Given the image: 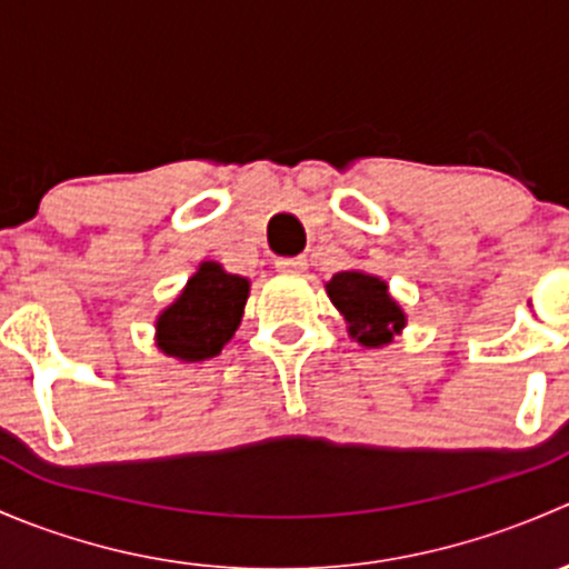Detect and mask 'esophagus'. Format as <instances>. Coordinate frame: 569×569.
<instances>
[{"label": "esophagus", "instance_id": "obj_1", "mask_svg": "<svg viewBox=\"0 0 569 569\" xmlns=\"http://www.w3.org/2000/svg\"><path fill=\"white\" fill-rule=\"evenodd\" d=\"M274 269H278V272H286V274H300V272H306V269H308V261L302 256L278 258V261H274Z\"/></svg>", "mask_w": 569, "mask_h": 569}]
</instances>
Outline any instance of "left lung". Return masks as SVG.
<instances>
[{"label":"left lung","mask_w":569,"mask_h":569,"mask_svg":"<svg viewBox=\"0 0 569 569\" xmlns=\"http://www.w3.org/2000/svg\"><path fill=\"white\" fill-rule=\"evenodd\" d=\"M327 297L347 319L349 336L363 347H386L405 327V311L388 295L386 280L375 274L338 272L327 280Z\"/></svg>","instance_id":"1"}]
</instances>
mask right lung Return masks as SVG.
<instances>
[{
  "label": "right lung",
  "mask_w": 569,
  "mask_h": 569,
  "mask_svg": "<svg viewBox=\"0 0 569 569\" xmlns=\"http://www.w3.org/2000/svg\"><path fill=\"white\" fill-rule=\"evenodd\" d=\"M248 297V278L226 272L217 261H203L173 306L159 313L157 347L183 363L214 358L237 332Z\"/></svg>",
  "instance_id": "add662e5"
}]
</instances>
